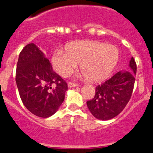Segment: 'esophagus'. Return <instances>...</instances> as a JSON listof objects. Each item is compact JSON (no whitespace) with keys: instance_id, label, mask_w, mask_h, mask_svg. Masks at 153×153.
<instances>
[{"instance_id":"esophagus-1","label":"esophagus","mask_w":153,"mask_h":153,"mask_svg":"<svg viewBox=\"0 0 153 153\" xmlns=\"http://www.w3.org/2000/svg\"><path fill=\"white\" fill-rule=\"evenodd\" d=\"M77 86H78V84L72 83V82H68V88H73V87H77Z\"/></svg>"}]
</instances>
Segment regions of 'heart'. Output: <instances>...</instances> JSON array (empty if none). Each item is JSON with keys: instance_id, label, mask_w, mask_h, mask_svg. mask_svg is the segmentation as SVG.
Listing matches in <instances>:
<instances>
[{"instance_id": "b5f03b06", "label": "heart", "mask_w": 153, "mask_h": 153, "mask_svg": "<svg viewBox=\"0 0 153 153\" xmlns=\"http://www.w3.org/2000/svg\"><path fill=\"white\" fill-rule=\"evenodd\" d=\"M118 59L119 52L113 45L78 41L68 44L65 51H56L51 61L54 69L62 76H68L80 63V69L88 81L99 82L111 75Z\"/></svg>"}]
</instances>
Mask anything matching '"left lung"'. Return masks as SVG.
Returning a JSON list of instances; mask_svg holds the SVG:
<instances>
[{"instance_id": "left-lung-1", "label": "left lung", "mask_w": 153, "mask_h": 153, "mask_svg": "<svg viewBox=\"0 0 153 153\" xmlns=\"http://www.w3.org/2000/svg\"><path fill=\"white\" fill-rule=\"evenodd\" d=\"M131 71H120L96 88V94L87 102L90 112L99 120H109L122 112L132 95L137 65L134 58L129 62Z\"/></svg>"}]
</instances>
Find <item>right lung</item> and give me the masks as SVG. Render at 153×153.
<instances>
[{"label":"right lung","instance_id":"obj_1","mask_svg":"<svg viewBox=\"0 0 153 153\" xmlns=\"http://www.w3.org/2000/svg\"><path fill=\"white\" fill-rule=\"evenodd\" d=\"M16 82L24 105L41 118H48L58 110L68 89L66 82L33 43L27 44L19 53Z\"/></svg>","mask_w":153,"mask_h":153}]
</instances>
